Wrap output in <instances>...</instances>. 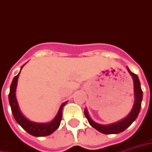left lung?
I'll list each match as a JSON object with an SVG mask.
<instances>
[{
  "label": "left lung",
  "instance_id": "left-lung-1",
  "mask_svg": "<svg viewBox=\"0 0 152 152\" xmlns=\"http://www.w3.org/2000/svg\"><path fill=\"white\" fill-rule=\"evenodd\" d=\"M127 69H128L130 75L132 76L133 80H134L135 100L132 110L126 118H124L123 120L120 121L118 122L110 124V125H100V124L95 122L94 121L91 119V117H89L88 113H87V108H85V110H84L85 116L87 117L90 125L100 133H103L105 134H119L121 132H123L134 121L135 119L138 117L139 112H140L142 100V91L141 89L140 82H139V79H138L137 75L130 71L129 68H127Z\"/></svg>",
  "mask_w": 152,
  "mask_h": 152
}]
</instances>
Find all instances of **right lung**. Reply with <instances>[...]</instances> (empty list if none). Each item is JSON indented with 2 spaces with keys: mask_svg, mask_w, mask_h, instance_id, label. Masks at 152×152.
Segmentation results:
<instances>
[{
  "mask_svg": "<svg viewBox=\"0 0 152 152\" xmlns=\"http://www.w3.org/2000/svg\"><path fill=\"white\" fill-rule=\"evenodd\" d=\"M24 65L22 66V68L24 66ZM22 68H21V69H22ZM20 72L18 75H16L14 77V79L12 81L10 90V94H9V101H10L11 110H12V113L14 115V119L16 120L18 124L22 126L26 132L30 134L33 135V136L44 137V136L50 135L51 134H53L59 127L60 124H61V117H62L63 107L65 106L67 102H65L61 104L55 118L50 122L37 123L29 121L27 118H26L23 116V113L20 111L19 107H18V104L17 99H16V95H15L16 87H17L18 84V76L20 75Z\"/></svg>",
  "mask_w": 152,
  "mask_h": 152,
  "instance_id": "add662e5",
  "label": "right lung"
}]
</instances>
